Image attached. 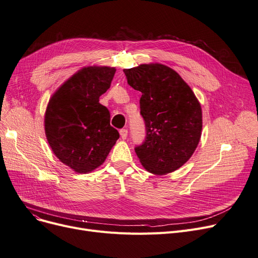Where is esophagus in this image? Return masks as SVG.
Masks as SVG:
<instances>
[{
	"label": "esophagus",
	"instance_id": "1",
	"mask_svg": "<svg viewBox=\"0 0 258 258\" xmlns=\"http://www.w3.org/2000/svg\"><path fill=\"white\" fill-rule=\"evenodd\" d=\"M120 136H121V138L124 140V139H126V137H127V130H125V128H122V130H120Z\"/></svg>",
	"mask_w": 258,
	"mask_h": 258
}]
</instances>
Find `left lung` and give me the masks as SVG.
Returning <instances> with one entry per match:
<instances>
[{
  "label": "left lung",
  "instance_id": "8db88e82",
  "mask_svg": "<svg viewBox=\"0 0 258 258\" xmlns=\"http://www.w3.org/2000/svg\"><path fill=\"white\" fill-rule=\"evenodd\" d=\"M123 72L127 83L142 93L140 114L147 137L135 149L140 163L155 175L178 170L191 158L201 137L203 111L198 99L166 65L141 64Z\"/></svg>",
  "mask_w": 258,
  "mask_h": 258
}]
</instances>
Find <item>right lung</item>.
Returning <instances> with one entry per match:
<instances>
[{
    "label": "right lung",
    "mask_w": 258,
    "mask_h": 258,
    "mask_svg": "<svg viewBox=\"0 0 258 258\" xmlns=\"http://www.w3.org/2000/svg\"><path fill=\"white\" fill-rule=\"evenodd\" d=\"M115 67L87 66L50 97L44 127L53 154L73 171L86 174L101 165L119 138L99 98L110 86Z\"/></svg>",
    "instance_id": "right-lung-1"
}]
</instances>
